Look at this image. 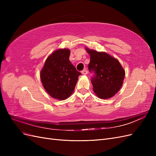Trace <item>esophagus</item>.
I'll list each match as a JSON object with an SVG mask.
<instances>
[{"instance_id":"obj_1","label":"esophagus","mask_w":156,"mask_h":156,"mask_svg":"<svg viewBox=\"0 0 156 156\" xmlns=\"http://www.w3.org/2000/svg\"><path fill=\"white\" fill-rule=\"evenodd\" d=\"M81 73H82L83 75H87V74L88 73V71H87L86 69H83V70L82 71Z\"/></svg>"}]
</instances>
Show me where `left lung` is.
I'll use <instances>...</instances> for the list:
<instances>
[{"label":"left lung","instance_id":"1","mask_svg":"<svg viewBox=\"0 0 156 156\" xmlns=\"http://www.w3.org/2000/svg\"><path fill=\"white\" fill-rule=\"evenodd\" d=\"M90 61L88 69L94 72L91 79L93 90L101 99L110 98L120 90L125 77V71L119 61L105 52L86 48Z\"/></svg>","mask_w":156,"mask_h":156}]
</instances>
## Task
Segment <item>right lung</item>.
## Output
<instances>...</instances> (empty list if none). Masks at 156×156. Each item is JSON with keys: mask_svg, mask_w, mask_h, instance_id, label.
I'll use <instances>...</instances> for the list:
<instances>
[{"mask_svg": "<svg viewBox=\"0 0 156 156\" xmlns=\"http://www.w3.org/2000/svg\"><path fill=\"white\" fill-rule=\"evenodd\" d=\"M69 55L68 49L56 50L46 59L40 72L45 91L56 100H64L72 95L81 75L71 63Z\"/></svg>", "mask_w": 156, "mask_h": 156, "instance_id": "right-lung-1", "label": "right lung"}]
</instances>
